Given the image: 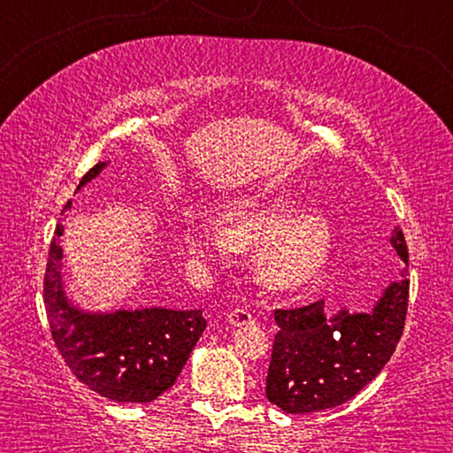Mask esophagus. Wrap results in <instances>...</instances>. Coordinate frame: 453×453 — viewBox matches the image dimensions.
<instances>
[{
	"instance_id": "1",
	"label": "esophagus",
	"mask_w": 453,
	"mask_h": 453,
	"mask_svg": "<svg viewBox=\"0 0 453 453\" xmlns=\"http://www.w3.org/2000/svg\"><path fill=\"white\" fill-rule=\"evenodd\" d=\"M229 324L232 326H248V324H254V316H251V313L248 311V310H243V308H235V310H232L229 311Z\"/></svg>"
}]
</instances>
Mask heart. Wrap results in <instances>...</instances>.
Wrapping results in <instances>:
<instances>
[{"label":"heart","instance_id":"obj_1","mask_svg":"<svg viewBox=\"0 0 453 453\" xmlns=\"http://www.w3.org/2000/svg\"><path fill=\"white\" fill-rule=\"evenodd\" d=\"M291 196L237 202L221 213L219 229L196 224L188 234L191 254L213 262L259 250L257 270L275 289H294L316 278L332 248V226L318 210H297Z\"/></svg>","mask_w":453,"mask_h":453}]
</instances>
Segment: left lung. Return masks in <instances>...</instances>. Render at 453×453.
Returning <instances> with one entry per match:
<instances>
[{
  "instance_id": "8db88e82",
  "label": "left lung",
  "mask_w": 453,
  "mask_h": 453,
  "mask_svg": "<svg viewBox=\"0 0 453 453\" xmlns=\"http://www.w3.org/2000/svg\"><path fill=\"white\" fill-rule=\"evenodd\" d=\"M392 245L408 264L400 227ZM408 267L383 289L370 313L340 310L326 318L324 300L275 310V334L265 395L288 413H310L346 403L378 375L395 351L408 313Z\"/></svg>"
}]
</instances>
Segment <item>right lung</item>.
Here are the masks:
<instances>
[{
    "label": "right lung",
    "instance_id": "1",
    "mask_svg": "<svg viewBox=\"0 0 453 453\" xmlns=\"http://www.w3.org/2000/svg\"><path fill=\"white\" fill-rule=\"evenodd\" d=\"M107 164H96L80 188L97 178ZM72 202L65 203V210ZM61 211V213H64ZM61 221L50 245L43 302L51 337L75 378L113 402L148 403L170 389L205 329L202 310L83 311L67 300L61 281L64 250Z\"/></svg>",
    "mask_w": 453,
    "mask_h": 453
}]
</instances>
